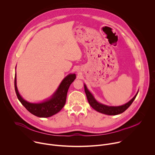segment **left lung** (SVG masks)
<instances>
[{
	"mask_svg": "<svg viewBox=\"0 0 155 155\" xmlns=\"http://www.w3.org/2000/svg\"><path fill=\"white\" fill-rule=\"evenodd\" d=\"M84 87L87 101L89 102L90 105L92 107V108L98 112L108 115H116L124 112L132 104V103L133 102L139 92L138 91L133 98L124 105L120 106H108L97 101L93 94L87 89V87H86L85 84H84Z\"/></svg>",
	"mask_w": 155,
	"mask_h": 155,
	"instance_id": "obj_1",
	"label": "left lung"
}]
</instances>
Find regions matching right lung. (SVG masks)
<instances>
[{
	"mask_svg": "<svg viewBox=\"0 0 155 155\" xmlns=\"http://www.w3.org/2000/svg\"><path fill=\"white\" fill-rule=\"evenodd\" d=\"M75 78L76 75L75 74L68 75L62 80L56 91L50 98L38 103L28 102L20 95L16 85V72L15 77V89L18 100L31 114L40 118H48L58 113L64 107L69 87Z\"/></svg>",
	"mask_w": 155,
	"mask_h": 155,
	"instance_id": "1",
	"label": "right lung"
}]
</instances>
